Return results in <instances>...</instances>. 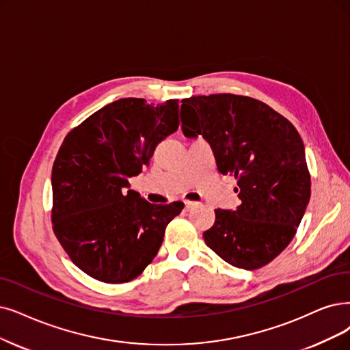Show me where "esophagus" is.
<instances>
[{
    "label": "esophagus",
    "mask_w": 350,
    "mask_h": 350,
    "mask_svg": "<svg viewBox=\"0 0 350 350\" xmlns=\"http://www.w3.org/2000/svg\"><path fill=\"white\" fill-rule=\"evenodd\" d=\"M198 205V202H195V201H185V208L187 209H192V208H195Z\"/></svg>",
    "instance_id": "1"
}]
</instances>
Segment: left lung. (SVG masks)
Segmentation results:
<instances>
[{
    "mask_svg": "<svg viewBox=\"0 0 350 350\" xmlns=\"http://www.w3.org/2000/svg\"><path fill=\"white\" fill-rule=\"evenodd\" d=\"M185 137L202 136L218 171L237 179L241 204L215 209L205 244L228 264L256 270L290 244L310 200V174L296 128L265 103L237 94L183 99Z\"/></svg>",
    "mask_w": 350,
    "mask_h": 350,
    "instance_id": "1",
    "label": "left lung"
}]
</instances>
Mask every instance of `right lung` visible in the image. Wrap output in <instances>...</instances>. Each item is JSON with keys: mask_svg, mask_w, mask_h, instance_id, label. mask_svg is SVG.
<instances>
[{"mask_svg": "<svg viewBox=\"0 0 350 350\" xmlns=\"http://www.w3.org/2000/svg\"><path fill=\"white\" fill-rule=\"evenodd\" d=\"M178 100L126 97L70 132L53 163V230L68 257L96 280H133L155 258L183 202L150 204L129 189L159 142L179 126Z\"/></svg>", "mask_w": 350, "mask_h": 350, "instance_id": "obj_1", "label": "right lung"}]
</instances>
